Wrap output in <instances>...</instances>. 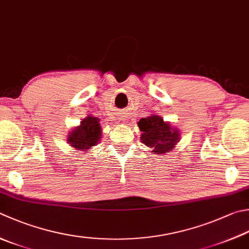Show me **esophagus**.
Segmentation results:
<instances>
[{
	"instance_id": "1",
	"label": "esophagus",
	"mask_w": 249,
	"mask_h": 249,
	"mask_svg": "<svg viewBox=\"0 0 249 249\" xmlns=\"http://www.w3.org/2000/svg\"><path fill=\"white\" fill-rule=\"evenodd\" d=\"M118 124H124V118H117V123Z\"/></svg>"
}]
</instances>
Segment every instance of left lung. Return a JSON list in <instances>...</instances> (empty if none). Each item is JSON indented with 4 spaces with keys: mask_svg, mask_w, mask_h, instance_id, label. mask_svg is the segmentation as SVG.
<instances>
[{
    "mask_svg": "<svg viewBox=\"0 0 249 249\" xmlns=\"http://www.w3.org/2000/svg\"><path fill=\"white\" fill-rule=\"evenodd\" d=\"M138 125L142 131L141 141L147 147L153 148L154 154L170 153L176 144L180 142L181 134L179 129L165 123L160 116L151 115L141 119Z\"/></svg>",
    "mask_w": 249,
    "mask_h": 249,
    "instance_id": "8db88e82",
    "label": "left lung"
}]
</instances>
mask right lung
Listing matches in <instances>:
<instances>
[{
    "mask_svg": "<svg viewBox=\"0 0 249 249\" xmlns=\"http://www.w3.org/2000/svg\"><path fill=\"white\" fill-rule=\"evenodd\" d=\"M102 139V130L100 120L96 117L88 116L82 119L79 126L69 132L67 142L70 146L82 152H89Z\"/></svg>",
    "mask_w": 249,
    "mask_h": 249,
    "instance_id": "right-lung-1",
    "label": "right lung"
}]
</instances>
